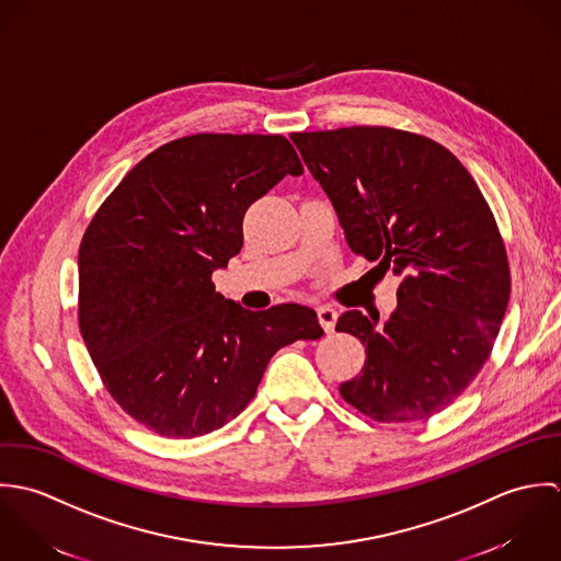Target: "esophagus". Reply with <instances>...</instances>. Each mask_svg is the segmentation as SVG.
<instances>
[{
  "instance_id": "34e87169",
  "label": "esophagus",
  "mask_w": 561,
  "mask_h": 561,
  "mask_svg": "<svg viewBox=\"0 0 561 561\" xmlns=\"http://www.w3.org/2000/svg\"><path fill=\"white\" fill-rule=\"evenodd\" d=\"M317 314H319V323H321V328H323L328 334H332V332H334V325H336V310H334V308H330V306H321V308L317 310Z\"/></svg>"
}]
</instances>
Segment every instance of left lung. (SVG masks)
Wrapping results in <instances>:
<instances>
[{"mask_svg":"<svg viewBox=\"0 0 561 561\" xmlns=\"http://www.w3.org/2000/svg\"><path fill=\"white\" fill-rule=\"evenodd\" d=\"M290 138L351 251L403 277L383 328L359 310L337 319L336 332L366 344L364 368L340 397L377 423L427 421L479 375L507 310L512 277L494 215L466 167L427 136L353 125Z\"/></svg>","mask_w":561,"mask_h":561,"instance_id":"obj_1","label":"left lung"}]
</instances>
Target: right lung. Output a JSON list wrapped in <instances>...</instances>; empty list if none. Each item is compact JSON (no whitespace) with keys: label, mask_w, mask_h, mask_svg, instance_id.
Instances as JSON below:
<instances>
[{"label":"right lung","mask_w":561,"mask_h":561,"mask_svg":"<svg viewBox=\"0 0 561 561\" xmlns=\"http://www.w3.org/2000/svg\"><path fill=\"white\" fill-rule=\"evenodd\" d=\"M301 173L282 134H191L145 156L87 227L80 334L121 410L158 436L224 427L282 346L323 336L310 308L249 312L213 284L242 247L247 208Z\"/></svg>","instance_id":"add662e5"}]
</instances>
